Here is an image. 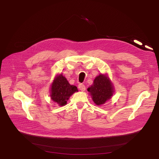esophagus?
Returning a JSON list of instances; mask_svg holds the SVG:
<instances>
[{"mask_svg": "<svg viewBox=\"0 0 159 159\" xmlns=\"http://www.w3.org/2000/svg\"><path fill=\"white\" fill-rule=\"evenodd\" d=\"M79 89L80 90H81L82 91H85V89H86V87H85V86L84 85V84H79Z\"/></svg>", "mask_w": 159, "mask_h": 159, "instance_id": "esophagus-1", "label": "esophagus"}]
</instances>
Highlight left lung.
Masks as SVG:
<instances>
[{"instance_id": "obj_1", "label": "left lung", "mask_w": 159, "mask_h": 159, "mask_svg": "<svg viewBox=\"0 0 159 159\" xmlns=\"http://www.w3.org/2000/svg\"><path fill=\"white\" fill-rule=\"evenodd\" d=\"M88 91L91 95L93 102L98 106L104 104L113 93L110 79L102 74L95 79L93 84L88 88Z\"/></svg>"}]
</instances>
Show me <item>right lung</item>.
I'll return each mask as SVG.
<instances>
[{
  "label": "right lung",
  "mask_w": 159,
  "mask_h": 159,
  "mask_svg": "<svg viewBox=\"0 0 159 159\" xmlns=\"http://www.w3.org/2000/svg\"><path fill=\"white\" fill-rule=\"evenodd\" d=\"M76 91L77 88L70 85L67 79L61 74L54 80L51 88V97L59 106H64L70 97Z\"/></svg>",
  "instance_id": "right-lung-1"
}]
</instances>
